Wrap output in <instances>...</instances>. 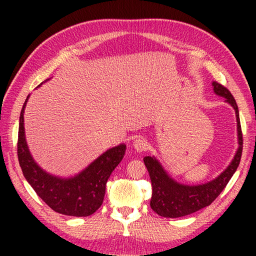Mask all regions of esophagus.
<instances>
[{
	"label": "esophagus",
	"instance_id": "obj_1",
	"mask_svg": "<svg viewBox=\"0 0 256 256\" xmlns=\"http://www.w3.org/2000/svg\"><path fill=\"white\" fill-rule=\"evenodd\" d=\"M133 148L135 150L138 152V153H142V152L148 148V142H146V140L143 138H138L134 140Z\"/></svg>",
	"mask_w": 256,
	"mask_h": 256
}]
</instances>
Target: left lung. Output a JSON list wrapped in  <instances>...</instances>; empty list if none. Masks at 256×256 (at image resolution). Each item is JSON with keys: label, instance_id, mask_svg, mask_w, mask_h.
Masks as SVG:
<instances>
[{"label": "left lung", "instance_id": "left-lung-1", "mask_svg": "<svg viewBox=\"0 0 256 256\" xmlns=\"http://www.w3.org/2000/svg\"><path fill=\"white\" fill-rule=\"evenodd\" d=\"M212 86H214V94L224 96L226 102L229 103L236 111L238 122V150L230 165L218 177L211 182L201 184H194V186L179 184L174 180L154 156L144 157V164L148 170L152 189H153L150 208L157 214L165 216V218H179V216H188L211 204L221 194L222 190L226 188L233 174L238 170V164H240L243 138L238 104L231 92L226 86L216 82V81H214Z\"/></svg>", "mask_w": 256, "mask_h": 256}]
</instances>
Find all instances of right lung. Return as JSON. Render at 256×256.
I'll return each mask as SVG.
<instances>
[{"instance_id":"1","label":"right lung","mask_w":256,"mask_h":256,"mask_svg":"<svg viewBox=\"0 0 256 256\" xmlns=\"http://www.w3.org/2000/svg\"><path fill=\"white\" fill-rule=\"evenodd\" d=\"M28 98L20 111L18 140V156L24 177L54 211L72 216H91L101 206L108 179L123 160L126 146L120 144L108 150L74 177L52 176L37 165L26 143L24 110Z\"/></svg>"}]
</instances>
